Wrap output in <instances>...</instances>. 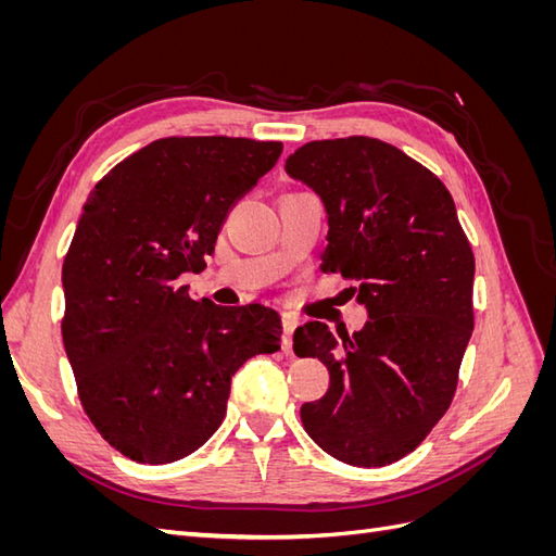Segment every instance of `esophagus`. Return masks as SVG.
<instances>
[{"label":"esophagus","mask_w":556,"mask_h":556,"mask_svg":"<svg viewBox=\"0 0 556 556\" xmlns=\"http://www.w3.org/2000/svg\"><path fill=\"white\" fill-rule=\"evenodd\" d=\"M296 329V317L294 315H282V350L292 352V333Z\"/></svg>","instance_id":"obj_1"}]
</instances>
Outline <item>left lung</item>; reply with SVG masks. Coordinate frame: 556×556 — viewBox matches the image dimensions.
<instances>
[{
  "label": "left lung",
  "instance_id": "8db88e82",
  "mask_svg": "<svg viewBox=\"0 0 556 556\" xmlns=\"http://www.w3.org/2000/svg\"><path fill=\"white\" fill-rule=\"evenodd\" d=\"M327 211L319 268L359 282L366 325L294 331L299 357L329 371L301 406L306 433L333 459L376 468L422 443L450 408L473 333L476 257L445 185L399 148L348 137L311 141L285 162Z\"/></svg>",
  "mask_w": 556,
  "mask_h": 556
}]
</instances>
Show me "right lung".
Segmentation results:
<instances>
[{"mask_svg":"<svg viewBox=\"0 0 556 556\" xmlns=\"http://www.w3.org/2000/svg\"><path fill=\"white\" fill-rule=\"evenodd\" d=\"M280 153V141L157 139L83 206L62 264V341L83 410L131 462L199 450L223 425L231 376L280 350L274 308L217 306L180 285L204 271L227 213Z\"/></svg>","mask_w":556,"mask_h":556,"instance_id":"add662e5","label":"right lung"}]
</instances>
